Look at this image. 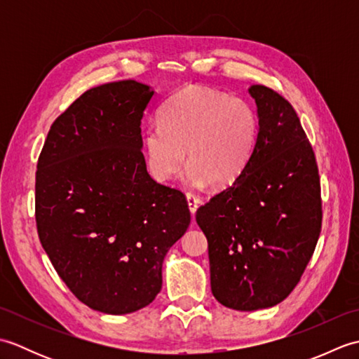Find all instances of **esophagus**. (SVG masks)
Wrapping results in <instances>:
<instances>
[{
	"instance_id": "obj_1",
	"label": "esophagus",
	"mask_w": 359,
	"mask_h": 359,
	"mask_svg": "<svg viewBox=\"0 0 359 359\" xmlns=\"http://www.w3.org/2000/svg\"><path fill=\"white\" fill-rule=\"evenodd\" d=\"M187 202H188V207H189V211H191V215L194 216V212L197 211V208H199V197L194 196L193 193H187Z\"/></svg>"
}]
</instances>
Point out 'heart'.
Listing matches in <instances>:
<instances>
[{
    "label": "heart",
    "mask_w": 359,
    "mask_h": 359,
    "mask_svg": "<svg viewBox=\"0 0 359 359\" xmlns=\"http://www.w3.org/2000/svg\"><path fill=\"white\" fill-rule=\"evenodd\" d=\"M257 135V117L248 103L212 89L187 88L162 106L158 125L144 129L142 147L157 182L174 179L187 152L188 187L226 188L245 171Z\"/></svg>",
    "instance_id": "obj_1"
}]
</instances>
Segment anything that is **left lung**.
Instances as JSON below:
<instances>
[{
	"instance_id": "obj_1",
	"label": "left lung",
	"mask_w": 359,
	"mask_h": 359,
	"mask_svg": "<svg viewBox=\"0 0 359 359\" xmlns=\"http://www.w3.org/2000/svg\"><path fill=\"white\" fill-rule=\"evenodd\" d=\"M257 143L245 171L196 212L208 241L211 292L228 309L253 311L293 292L321 233L315 152L293 106L273 89H248Z\"/></svg>"
}]
</instances>
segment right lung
<instances>
[{"instance_id":"right-lung-1","label":"right lung","mask_w":359,"mask_h":359,"mask_svg":"<svg viewBox=\"0 0 359 359\" xmlns=\"http://www.w3.org/2000/svg\"><path fill=\"white\" fill-rule=\"evenodd\" d=\"M152 95L135 80L86 90L53 121L38 157L41 245L71 292L108 315L154 301L168 250L191 222L185 196L147 171L140 125Z\"/></svg>"}]
</instances>
